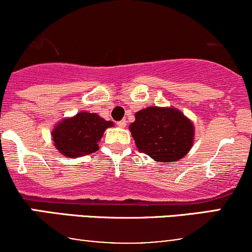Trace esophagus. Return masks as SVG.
I'll list each match as a JSON object with an SVG mask.
<instances>
[{
	"label": "esophagus",
	"mask_w": 252,
	"mask_h": 252,
	"mask_svg": "<svg viewBox=\"0 0 252 252\" xmlns=\"http://www.w3.org/2000/svg\"><path fill=\"white\" fill-rule=\"evenodd\" d=\"M117 126H120V128H126V120L120 121V122H117Z\"/></svg>",
	"instance_id": "esophagus-1"
}]
</instances>
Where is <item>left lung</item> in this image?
Segmentation results:
<instances>
[{
  "label": "left lung",
  "instance_id": "left-lung-1",
  "mask_svg": "<svg viewBox=\"0 0 252 252\" xmlns=\"http://www.w3.org/2000/svg\"><path fill=\"white\" fill-rule=\"evenodd\" d=\"M129 129L138 150L161 162L181 160L194 142V126L175 108L140 110Z\"/></svg>",
  "mask_w": 252,
  "mask_h": 252
}]
</instances>
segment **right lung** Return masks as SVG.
Wrapping results in <instances>:
<instances>
[{
	"instance_id": "right-lung-1",
	"label": "right lung",
	"mask_w": 252,
	"mask_h": 252,
	"mask_svg": "<svg viewBox=\"0 0 252 252\" xmlns=\"http://www.w3.org/2000/svg\"><path fill=\"white\" fill-rule=\"evenodd\" d=\"M114 126L97 114L83 111L65 118L52 131L54 147L67 158H79L97 152L98 142L106 128Z\"/></svg>"
}]
</instances>
